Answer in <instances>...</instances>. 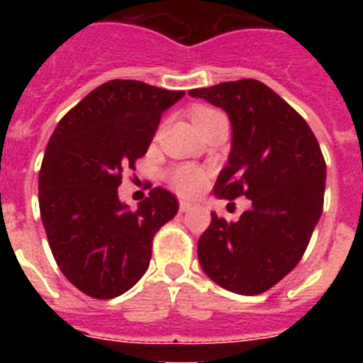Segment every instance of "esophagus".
Masks as SVG:
<instances>
[{"mask_svg": "<svg viewBox=\"0 0 363 363\" xmlns=\"http://www.w3.org/2000/svg\"><path fill=\"white\" fill-rule=\"evenodd\" d=\"M193 208V203L188 202V200H181V203H179V211L181 212H188Z\"/></svg>", "mask_w": 363, "mask_h": 363, "instance_id": "esophagus-1", "label": "esophagus"}]
</instances>
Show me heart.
I'll list each match as a JSON object with an SVG mask.
<instances>
[{"label":"heart","mask_w":363,"mask_h":363,"mask_svg":"<svg viewBox=\"0 0 363 363\" xmlns=\"http://www.w3.org/2000/svg\"><path fill=\"white\" fill-rule=\"evenodd\" d=\"M219 113L218 111H212V108L200 107L191 113V119L195 123V126L199 128L200 124H203L205 121L211 119L212 116ZM172 186H174L175 191H179L181 195H193V193L199 191L205 182V172L200 168L191 167V164H182L177 167L172 172Z\"/></svg>","instance_id":"heart-1"}]
</instances>
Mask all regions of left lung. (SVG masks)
<instances>
[{
	"instance_id": "8db88e82",
	"label": "left lung",
	"mask_w": 363,
	"mask_h": 363,
	"mask_svg": "<svg viewBox=\"0 0 363 363\" xmlns=\"http://www.w3.org/2000/svg\"><path fill=\"white\" fill-rule=\"evenodd\" d=\"M232 123L218 199L251 200L239 221L214 214L199 240L203 272L225 290L259 295L295 269L323 211L327 164L309 124L255 79L191 89Z\"/></svg>"
}]
</instances>
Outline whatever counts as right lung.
<instances>
[{
	"label": "right lung",
	"instance_id": "obj_1",
	"mask_svg": "<svg viewBox=\"0 0 363 363\" xmlns=\"http://www.w3.org/2000/svg\"><path fill=\"white\" fill-rule=\"evenodd\" d=\"M184 96L140 80H111L91 91L54 130L38 177L50 251L82 294L113 298L138 283L152 237L179 211L155 188L131 211L117 195L123 170L147 152L161 113Z\"/></svg>",
	"mask_w": 363,
	"mask_h": 363
}]
</instances>
